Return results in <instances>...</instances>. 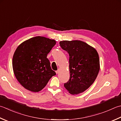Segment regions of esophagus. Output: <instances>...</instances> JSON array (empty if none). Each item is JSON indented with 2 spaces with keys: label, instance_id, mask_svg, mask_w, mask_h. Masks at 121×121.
Masks as SVG:
<instances>
[{
  "label": "esophagus",
  "instance_id": "esophagus-1",
  "mask_svg": "<svg viewBox=\"0 0 121 121\" xmlns=\"http://www.w3.org/2000/svg\"><path fill=\"white\" fill-rule=\"evenodd\" d=\"M59 72H60V70H56V74H58V73H59Z\"/></svg>",
  "mask_w": 121,
  "mask_h": 121
}]
</instances>
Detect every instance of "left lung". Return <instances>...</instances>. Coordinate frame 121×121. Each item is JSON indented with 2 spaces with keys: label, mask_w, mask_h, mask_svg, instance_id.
<instances>
[{
  "label": "left lung",
  "mask_w": 121,
  "mask_h": 121,
  "mask_svg": "<svg viewBox=\"0 0 121 121\" xmlns=\"http://www.w3.org/2000/svg\"><path fill=\"white\" fill-rule=\"evenodd\" d=\"M61 48L69 54L70 79L64 86L71 94L84 92L93 83L100 70V60L95 48L80 40H65Z\"/></svg>",
  "instance_id": "1"
}]
</instances>
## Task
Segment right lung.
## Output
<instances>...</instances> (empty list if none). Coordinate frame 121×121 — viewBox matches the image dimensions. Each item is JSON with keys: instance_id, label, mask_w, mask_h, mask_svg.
I'll list each match as a JSON object with an SVG mask.
<instances>
[{"instance_id": "obj_1", "label": "right lung", "mask_w": 121, "mask_h": 121, "mask_svg": "<svg viewBox=\"0 0 121 121\" xmlns=\"http://www.w3.org/2000/svg\"><path fill=\"white\" fill-rule=\"evenodd\" d=\"M56 41L37 36L26 40L17 48L13 58L14 74L26 89L34 92L42 90L52 77V70L47 54Z\"/></svg>"}]
</instances>
